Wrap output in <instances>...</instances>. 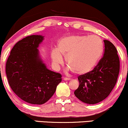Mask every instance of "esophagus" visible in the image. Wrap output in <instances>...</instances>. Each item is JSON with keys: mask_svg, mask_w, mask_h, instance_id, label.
Segmentation results:
<instances>
[{"mask_svg": "<svg viewBox=\"0 0 128 128\" xmlns=\"http://www.w3.org/2000/svg\"><path fill=\"white\" fill-rule=\"evenodd\" d=\"M64 80V81H70V80L71 79L70 78H64V79H63Z\"/></svg>", "mask_w": 128, "mask_h": 128, "instance_id": "34e87169", "label": "esophagus"}]
</instances>
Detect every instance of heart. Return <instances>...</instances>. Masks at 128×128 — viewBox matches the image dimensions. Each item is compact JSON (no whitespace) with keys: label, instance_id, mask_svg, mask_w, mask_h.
I'll list each match as a JSON object with an SVG mask.
<instances>
[{"label":"heart","instance_id":"b5f03b06","mask_svg":"<svg viewBox=\"0 0 128 128\" xmlns=\"http://www.w3.org/2000/svg\"><path fill=\"white\" fill-rule=\"evenodd\" d=\"M103 50V43L98 36L74 34L60 39L51 56L54 66L58 67L63 63L64 56L70 68L75 74L82 75L93 69Z\"/></svg>","mask_w":128,"mask_h":128}]
</instances>
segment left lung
Listing matches in <instances>:
<instances>
[{
	"label": "left lung",
	"mask_w": 128,
	"mask_h": 128,
	"mask_svg": "<svg viewBox=\"0 0 128 128\" xmlns=\"http://www.w3.org/2000/svg\"><path fill=\"white\" fill-rule=\"evenodd\" d=\"M103 56L92 71L78 77L80 85L74 94L87 104H96L104 100L114 88L120 71V60L114 44L104 40Z\"/></svg>",
	"instance_id": "obj_1"
}]
</instances>
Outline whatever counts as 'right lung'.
I'll use <instances>...</instances> for the list:
<instances>
[{
	"label": "right lung",
	"mask_w": 128,
	"mask_h": 128,
	"mask_svg": "<svg viewBox=\"0 0 128 128\" xmlns=\"http://www.w3.org/2000/svg\"><path fill=\"white\" fill-rule=\"evenodd\" d=\"M44 36L32 35L18 42L6 63L8 83L20 99L33 104H42L53 96L62 81L59 73L47 68L38 47Z\"/></svg>",
	"instance_id": "1"
}]
</instances>
